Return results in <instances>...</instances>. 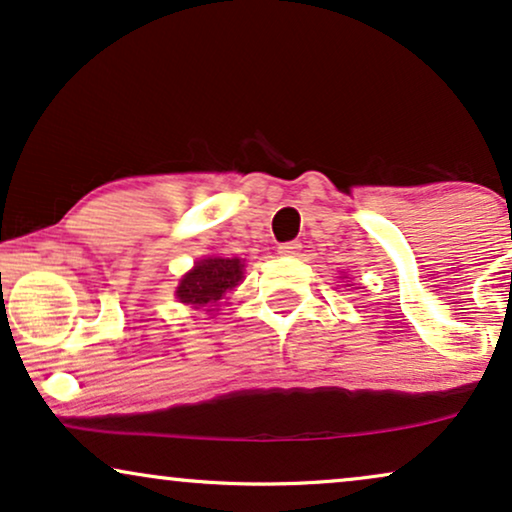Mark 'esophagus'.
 I'll use <instances>...</instances> for the list:
<instances>
[{
	"mask_svg": "<svg viewBox=\"0 0 512 512\" xmlns=\"http://www.w3.org/2000/svg\"><path fill=\"white\" fill-rule=\"evenodd\" d=\"M302 250V245L297 243V241H290V243H283V245H278V252H281V255H288V257H293V255H297V252Z\"/></svg>",
	"mask_w": 512,
	"mask_h": 512,
	"instance_id": "esophagus-1",
	"label": "esophagus"
}]
</instances>
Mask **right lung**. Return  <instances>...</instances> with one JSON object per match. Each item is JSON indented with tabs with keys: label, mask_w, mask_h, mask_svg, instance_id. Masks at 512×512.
Masks as SVG:
<instances>
[{
	"label": "right lung",
	"mask_w": 512,
	"mask_h": 512,
	"mask_svg": "<svg viewBox=\"0 0 512 512\" xmlns=\"http://www.w3.org/2000/svg\"><path fill=\"white\" fill-rule=\"evenodd\" d=\"M243 278V262L229 257H208L200 260L189 274L181 278L177 297L179 302L193 307H208L217 304L222 297L238 286Z\"/></svg>",
	"instance_id": "right-lung-1"
}]
</instances>
